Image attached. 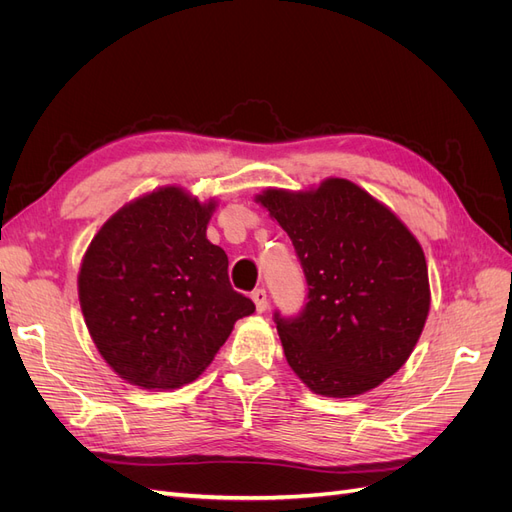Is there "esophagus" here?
Returning <instances> with one entry per match:
<instances>
[{"mask_svg": "<svg viewBox=\"0 0 512 512\" xmlns=\"http://www.w3.org/2000/svg\"><path fill=\"white\" fill-rule=\"evenodd\" d=\"M252 301L256 303V309L258 312L262 314L267 309V303H269V299H267V290L265 288H256L254 292H252Z\"/></svg>", "mask_w": 512, "mask_h": 512, "instance_id": "esophagus-1", "label": "esophagus"}]
</instances>
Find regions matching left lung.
<instances>
[{"label":"left lung","mask_w":512,"mask_h":512,"mask_svg":"<svg viewBox=\"0 0 512 512\" xmlns=\"http://www.w3.org/2000/svg\"><path fill=\"white\" fill-rule=\"evenodd\" d=\"M256 200L288 232L307 282L297 316L273 314L288 365L318 395L376 389L408 361L425 327L421 245L346 179L297 194L267 190Z\"/></svg>","instance_id":"obj_1"}]
</instances>
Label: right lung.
<instances>
[{
  "label": "right lung",
  "instance_id": "obj_1",
  "mask_svg": "<svg viewBox=\"0 0 512 512\" xmlns=\"http://www.w3.org/2000/svg\"><path fill=\"white\" fill-rule=\"evenodd\" d=\"M213 207L162 188L117 211L91 241L81 309L123 380L143 389L192 382L256 309L230 286L228 256L207 239Z\"/></svg>",
  "mask_w": 512,
  "mask_h": 512
}]
</instances>
